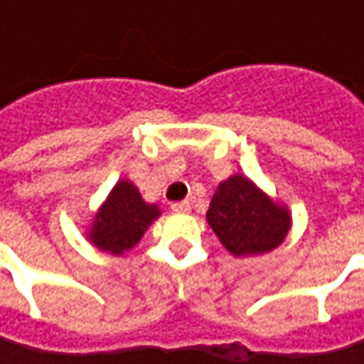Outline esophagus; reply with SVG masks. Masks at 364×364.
<instances>
[{
	"label": "esophagus",
	"instance_id": "obj_1",
	"mask_svg": "<svg viewBox=\"0 0 364 364\" xmlns=\"http://www.w3.org/2000/svg\"><path fill=\"white\" fill-rule=\"evenodd\" d=\"M174 213H190V203L188 200H182V203H174L170 206Z\"/></svg>",
	"mask_w": 364,
	"mask_h": 364
}]
</instances>
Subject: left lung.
<instances>
[{"label": "left lung", "instance_id": "left-lung-1", "mask_svg": "<svg viewBox=\"0 0 364 364\" xmlns=\"http://www.w3.org/2000/svg\"><path fill=\"white\" fill-rule=\"evenodd\" d=\"M206 220L232 255H259L286 239L289 213L272 203L245 176L218 184Z\"/></svg>", "mask_w": 364, "mask_h": 364}]
</instances>
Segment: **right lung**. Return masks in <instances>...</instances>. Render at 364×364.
Segmentation results:
<instances>
[{
    "mask_svg": "<svg viewBox=\"0 0 364 364\" xmlns=\"http://www.w3.org/2000/svg\"><path fill=\"white\" fill-rule=\"evenodd\" d=\"M158 215L160 210L156 204L144 203L132 182L121 180L95 217L91 241L101 251L121 255L141 239Z\"/></svg>",
    "mask_w": 364,
    "mask_h": 364,
    "instance_id": "obj_1",
    "label": "right lung"
}]
</instances>
